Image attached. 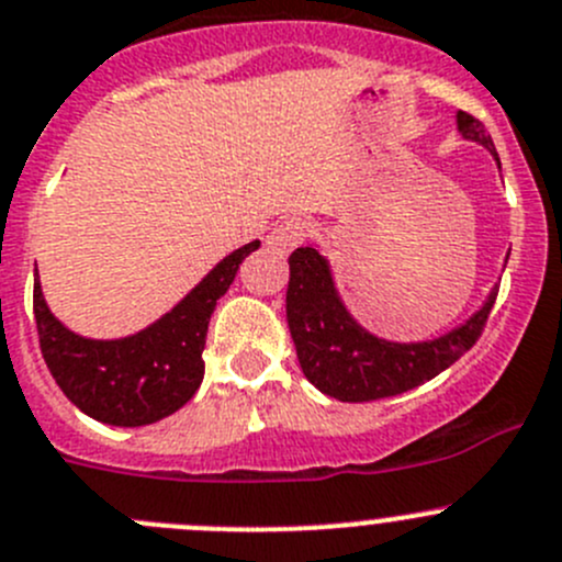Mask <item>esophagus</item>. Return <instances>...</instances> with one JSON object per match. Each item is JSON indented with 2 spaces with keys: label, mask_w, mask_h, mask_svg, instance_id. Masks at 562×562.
<instances>
[{
  "label": "esophagus",
  "mask_w": 562,
  "mask_h": 562,
  "mask_svg": "<svg viewBox=\"0 0 562 562\" xmlns=\"http://www.w3.org/2000/svg\"><path fill=\"white\" fill-rule=\"evenodd\" d=\"M308 232H312V226L303 217H286V221H281L270 232L267 248L276 250V254H290V250H295L308 237Z\"/></svg>",
  "instance_id": "obj_1"
}]
</instances>
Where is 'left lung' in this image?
<instances>
[{"label": "left lung", "mask_w": 562, "mask_h": 562, "mask_svg": "<svg viewBox=\"0 0 562 562\" xmlns=\"http://www.w3.org/2000/svg\"><path fill=\"white\" fill-rule=\"evenodd\" d=\"M458 130L467 140L480 143L488 151L496 148L483 121L469 112H458ZM499 162V157H496ZM496 290L472 319L450 334L432 341H397L378 339L367 334L347 314L330 278L328 261L314 248H297L290 256V290H286V319L295 341L297 361L303 375L328 397L341 403H370V400L394 397L408 389L422 386L452 367L483 334L488 314L494 308Z\"/></svg>", "instance_id": "obj_1"}]
</instances>
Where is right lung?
<instances>
[{
	"instance_id": "1",
	"label": "right lung",
	"mask_w": 562,
	"mask_h": 562,
	"mask_svg": "<svg viewBox=\"0 0 562 562\" xmlns=\"http://www.w3.org/2000/svg\"><path fill=\"white\" fill-rule=\"evenodd\" d=\"M259 239L228 254L210 276L173 308L126 339H85L68 330L44 301L41 284L32 290L37 341L52 378L68 400L93 419L117 427H140L179 411L204 381L210 317L228 292L245 256Z\"/></svg>"
}]
</instances>
